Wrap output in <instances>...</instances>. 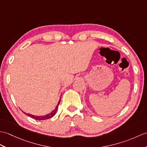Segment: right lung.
<instances>
[{
	"instance_id": "add662e5",
	"label": "right lung",
	"mask_w": 147,
	"mask_h": 147,
	"mask_svg": "<svg viewBox=\"0 0 147 147\" xmlns=\"http://www.w3.org/2000/svg\"><path fill=\"white\" fill-rule=\"evenodd\" d=\"M60 101H61V98L59 99V102H58V103L57 105V106L56 107L55 109L52 111L50 113H48L46 115H44V116H36V115H32L31 114H29V113H26L24 112V114L27 115V116H29V117H31L34 119H35V120H47V119H49V118H52L53 116L55 115V114L56 113V111L57 110V108H58V106H59V103H60Z\"/></svg>"
}]
</instances>
